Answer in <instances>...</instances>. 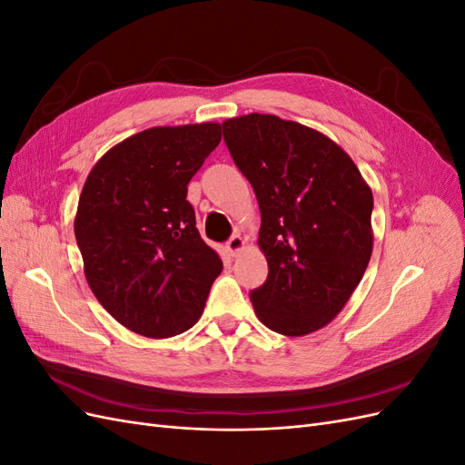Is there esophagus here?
Instances as JSON below:
<instances>
[{"instance_id": "34e87169", "label": "esophagus", "mask_w": 465, "mask_h": 465, "mask_svg": "<svg viewBox=\"0 0 465 465\" xmlns=\"http://www.w3.org/2000/svg\"><path fill=\"white\" fill-rule=\"evenodd\" d=\"M244 248V238L241 234H232L227 241V252L231 256H236Z\"/></svg>"}]
</instances>
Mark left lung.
Returning <instances> with one entry per match:
<instances>
[{
	"label": "left lung",
	"instance_id": "1",
	"mask_svg": "<svg viewBox=\"0 0 465 465\" xmlns=\"http://www.w3.org/2000/svg\"><path fill=\"white\" fill-rule=\"evenodd\" d=\"M231 157L256 192L265 283L250 292L258 318L283 335L330 323L372 254V192L323 134L273 114L223 122Z\"/></svg>",
	"mask_w": 465,
	"mask_h": 465
}]
</instances>
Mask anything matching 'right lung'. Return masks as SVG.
<instances>
[{
	"mask_svg": "<svg viewBox=\"0 0 465 465\" xmlns=\"http://www.w3.org/2000/svg\"><path fill=\"white\" fill-rule=\"evenodd\" d=\"M221 142V125L151 128L112 147L83 186L75 238L106 312L163 340L200 320L223 262L195 227L188 182Z\"/></svg>",
	"mask_w": 465,
	"mask_h": 465,
	"instance_id": "1",
	"label": "right lung"
}]
</instances>
